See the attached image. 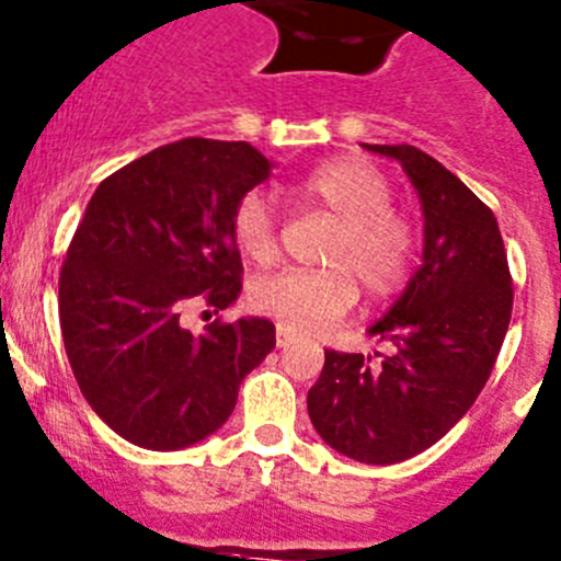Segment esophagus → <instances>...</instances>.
I'll return each mask as SVG.
<instances>
[{
	"mask_svg": "<svg viewBox=\"0 0 561 561\" xmlns=\"http://www.w3.org/2000/svg\"><path fill=\"white\" fill-rule=\"evenodd\" d=\"M275 339H277V347H289V344L295 342V333H291L286 325H277L275 328Z\"/></svg>",
	"mask_w": 561,
	"mask_h": 561,
	"instance_id": "esophagus-1",
	"label": "esophagus"
}]
</instances>
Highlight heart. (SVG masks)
Returning a JSON list of instances; mask_svg holds the SVG:
<instances>
[{
    "label": "heart",
    "instance_id": "obj_1",
    "mask_svg": "<svg viewBox=\"0 0 561 561\" xmlns=\"http://www.w3.org/2000/svg\"><path fill=\"white\" fill-rule=\"evenodd\" d=\"M297 197L331 210L339 230L325 250L328 270H286L255 280L250 306L297 333L331 325L356 302V284L369 300H387L405 286L417 253V233L392 205V180L358 156L322 161L295 186ZM230 233L247 259L275 253V217L261 192H250L230 214Z\"/></svg>",
    "mask_w": 561,
    "mask_h": 561
}]
</instances>
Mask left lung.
Returning <instances> with one entry per match:
<instances>
[{"mask_svg":"<svg viewBox=\"0 0 561 561\" xmlns=\"http://www.w3.org/2000/svg\"><path fill=\"white\" fill-rule=\"evenodd\" d=\"M364 150L394 158L417 188L423 259L367 331L389 356L325 351L308 417L347 459L398 465L439 442L484 389L512 320V275L495 214L454 172L409 144Z\"/></svg>","mask_w":561,"mask_h":561,"instance_id":"obj_1","label":"left lung"}]
</instances>
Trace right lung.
I'll use <instances>...</instances> for the list:
<instances>
[{"label": "right lung", "mask_w": 561, "mask_h": 561, "mask_svg": "<svg viewBox=\"0 0 561 561\" xmlns=\"http://www.w3.org/2000/svg\"><path fill=\"white\" fill-rule=\"evenodd\" d=\"M272 167L247 141L183 138L102 180L77 225L58 284L66 356L91 409L138 448L222 428L275 347L264 317L180 325L197 302L222 311L239 297L230 214Z\"/></svg>", "instance_id": "obj_1"}]
</instances>
